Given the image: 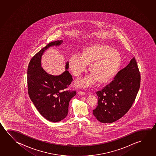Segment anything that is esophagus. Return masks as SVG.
<instances>
[{"instance_id": "34e87169", "label": "esophagus", "mask_w": 156, "mask_h": 156, "mask_svg": "<svg viewBox=\"0 0 156 156\" xmlns=\"http://www.w3.org/2000/svg\"><path fill=\"white\" fill-rule=\"evenodd\" d=\"M78 94H79V95H85V94H86V93H85V92H82V91H78Z\"/></svg>"}]
</instances>
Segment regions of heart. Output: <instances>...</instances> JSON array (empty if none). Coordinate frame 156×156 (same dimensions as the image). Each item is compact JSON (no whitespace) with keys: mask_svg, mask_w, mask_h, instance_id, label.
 Instances as JSON below:
<instances>
[{"mask_svg":"<svg viewBox=\"0 0 156 156\" xmlns=\"http://www.w3.org/2000/svg\"><path fill=\"white\" fill-rule=\"evenodd\" d=\"M121 58L117 51L103 45L90 46L82 55L73 54L69 59V67L73 74L79 77L90 65L91 75L76 83L78 87H87L97 81L101 84L110 81L120 66Z\"/></svg>","mask_w":156,"mask_h":156,"instance_id":"1","label":"heart"}]
</instances>
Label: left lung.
<instances>
[{
    "label": "left lung",
    "mask_w": 156,
    "mask_h": 156,
    "mask_svg": "<svg viewBox=\"0 0 156 156\" xmlns=\"http://www.w3.org/2000/svg\"><path fill=\"white\" fill-rule=\"evenodd\" d=\"M140 85V72L133 58L127 66L118 72L112 81L96 92L98 105L93 114L102 123L120 119L132 107Z\"/></svg>",
    "instance_id": "obj_1"
}]
</instances>
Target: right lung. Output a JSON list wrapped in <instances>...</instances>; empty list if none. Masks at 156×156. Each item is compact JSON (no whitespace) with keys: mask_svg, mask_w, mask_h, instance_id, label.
Masks as SVG:
<instances>
[{"mask_svg":"<svg viewBox=\"0 0 156 156\" xmlns=\"http://www.w3.org/2000/svg\"><path fill=\"white\" fill-rule=\"evenodd\" d=\"M62 40L48 44L35 55L29 64L27 81L29 95L38 112L49 121L57 122L66 118L69 105L75 91H64L72 81V76L67 70L69 62H67L65 71L58 76L47 73L41 66V59L44 51L53 46H59Z\"/></svg>","mask_w":156,"mask_h":156,"instance_id":"1","label":"right lung"}]
</instances>
